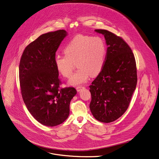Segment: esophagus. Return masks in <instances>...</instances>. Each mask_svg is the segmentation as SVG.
I'll list each match as a JSON object with an SVG mask.
<instances>
[{
	"label": "esophagus",
	"mask_w": 159,
	"mask_h": 159,
	"mask_svg": "<svg viewBox=\"0 0 159 159\" xmlns=\"http://www.w3.org/2000/svg\"><path fill=\"white\" fill-rule=\"evenodd\" d=\"M85 87H82V86H80V87H77V88H76V89H77V92H80L82 89H84Z\"/></svg>",
	"instance_id": "esophagus-1"
}]
</instances>
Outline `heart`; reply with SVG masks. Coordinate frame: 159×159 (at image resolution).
Instances as JSON below:
<instances>
[{
	"instance_id": "obj_1",
	"label": "heart",
	"mask_w": 159,
	"mask_h": 159,
	"mask_svg": "<svg viewBox=\"0 0 159 159\" xmlns=\"http://www.w3.org/2000/svg\"><path fill=\"white\" fill-rule=\"evenodd\" d=\"M64 52L65 55L56 56V67L63 77H69L76 64L79 69L68 82L79 85L86 82L90 75L96 76L102 71L105 62L107 46L100 37L79 34L65 46Z\"/></svg>"
}]
</instances>
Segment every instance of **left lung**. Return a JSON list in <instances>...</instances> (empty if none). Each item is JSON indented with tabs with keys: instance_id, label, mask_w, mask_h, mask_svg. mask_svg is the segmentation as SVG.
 I'll list each match as a JSON object with an SVG mask.
<instances>
[{
	"instance_id": "1",
	"label": "left lung",
	"mask_w": 159,
	"mask_h": 159,
	"mask_svg": "<svg viewBox=\"0 0 159 159\" xmlns=\"http://www.w3.org/2000/svg\"><path fill=\"white\" fill-rule=\"evenodd\" d=\"M104 35L108 46L102 71L89 86L90 109L96 120L111 123L127 110L138 77L134 54L124 39L105 30H95Z\"/></svg>"
}]
</instances>
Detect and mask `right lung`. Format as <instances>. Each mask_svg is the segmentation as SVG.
Returning a JSON list of instances; mask_svg holds the SVG:
<instances>
[{"instance_id":"1","label":"right lung","mask_w":159,"mask_h":159,"mask_svg":"<svg viewBox=\"0 0 159 159\" xmlns=\"http://www.w3.org/2000/svg\"><path fill=\"white\" fill-rule=\"evenodd\" d=\"M66 31L59 30L39 36L25 49L19 65V79L23 102L41 124L55 126L69 115L70 102L76 95L74 87L60 88L54 59Z\"/></svg>"}]
</instances>
